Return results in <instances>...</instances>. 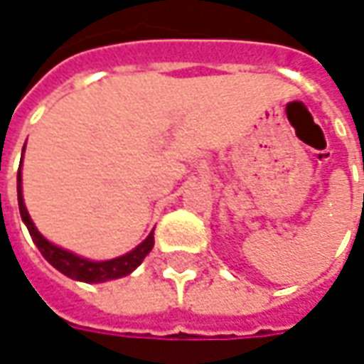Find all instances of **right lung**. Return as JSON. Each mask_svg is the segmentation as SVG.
<instances>
[{
	"label": "right lung",
	"instance_id": "1",
	"mask_svg": "<svg viewBox=\"0 0 364 364\" xmlns=\"http://www.w3.org/2000/svg\"><path fill=\"white\" fill-rule=\"evenodd\" d=\"M25 150V148H23ZM17 200H19V213L21 218L25 222V226L28 228V234L33 237V242L38 247V252L43 253V257L52 267L58 269L60 273H64L70 279L82 282H105L112 281V279H120V277H127L134 271L140 263L144 261V257L151 252L154 247V232L150 236L144 240L142 244L136 245L132 252H128L127 255H120V257H114V259L109 261H90L83 259L75 253L68 252V250H62L58 245L50 244L46 237L36 230V226L31 220V216L27 213V206L23 203V193H21V167L19 173H17Z\"/></svg>",
	"mask_w": 364,
	"mask_h": 364
}]
</instances>
